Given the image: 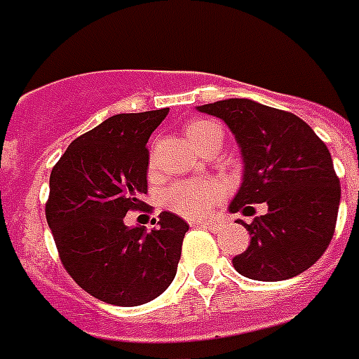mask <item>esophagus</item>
<instances>
[{
  "label": "esophagus",
  "instance_id": "obj_1",
  "mask_svg": "<svg viewBox=\"0 0 359 359\" xmlns=\"http://www.w3.org/2000/svg\"><path fill=\"white\" fill-rule=\"evenodd\" d=\"M189 225L203 226V229H208V230H212V232H215V230L221 229L219 221H191Z\"/></svg>",
  "mask_w": 359,
  "mask_h": 359
}]
</instances>
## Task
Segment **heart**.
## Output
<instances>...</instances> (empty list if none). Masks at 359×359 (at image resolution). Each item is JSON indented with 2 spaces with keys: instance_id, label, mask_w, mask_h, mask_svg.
Instances as JSON below:
<instances>
[{
  "instance_id": "b5f03b06",
  "label": "heart",
  "mask_w": 359,
  "mask_h": 359,
  "mask_svg": "<svg viewBox=\"0 0 359 359\" xmlns=\"http://www.w3.org/2000/svg\"><path fill=\"white\" fill-rule=\"evenodd\" d=\"M184 134L201 153L223 142V129L212 119H191L184 125ZM217 199L219 191L208 182H173L162 191L160 203L173 214L201 219L214 208Z\"/></svg>"
}]
</instances>
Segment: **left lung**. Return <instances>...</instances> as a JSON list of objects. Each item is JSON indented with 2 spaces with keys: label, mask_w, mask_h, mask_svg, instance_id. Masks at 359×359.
I'll return each mask as SVG.
<instances>
[{
  "label": "left lung",
  "mask_w": 359,
  "mask_h": 359,
  "mask_svg": "<svg viewBox=\"0 0 359 359\" xmlns=\"http://www.w3.org/2000/svg\"><path fill=\"white\" fill-rule=\"evenodd\" d=\"M234 133L243 156V182L230 212H267L250 223L245 252L234 256L240 275L262 282L304 273L330 245L336 230L341 186L330 151L306 121L250 99H225L199 107Z\"/></svg>",
  "instance_id": "left-lung-1"
}]
</instances>
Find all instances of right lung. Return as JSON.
Listing matches in <instances>:
<instances>
[{
	"label": "right lung",
	"instance_id": "add662e5",
	"mask_svg": "<svg viewBox=\"0 0 359 359\" xmlns=\"http://www.w3.org/2000/svg\"><path fill=\"white\" fill-rule=\"evenodd\" d=\"M168 109L116 114L75 138L49 177L46 219L58 258L86 293L114 306H140L173 282L188 223L171 212L158 226H127V212H149L147 140Z\"/></svg>",
	"mask_w": 359,
	"mask_h": 359
}]
</instances>
